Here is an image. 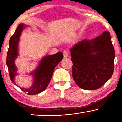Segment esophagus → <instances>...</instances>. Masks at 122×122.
Listing matches in <instances>:
<instances>
[{
    "label": "esophagus",
    "instance_id": "esophagus-1",
    "mask_svg": "<svg viewBox=\"0 0 122 122\" xmlns=\"http://www.w3.org/2000/svg\"><path fill=\"white\" fill-rule=\"evenodd\" d=\"M63 56H64V58H67L68 56V53L67 51H63Z\"/></svg>",
    "mask_w": 122,
    "mask_h": 122
}]
</instances>
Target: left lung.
Returning a JSON list of instances; mask_svg holds the SVG:
<instances>
[{
    "label": "left lung",
    "mask_w": 122,
    "mask_h": 122,
    "mask_svg": "<svg viewBox=\"0 0 122 122\" xmlns=\"http://www.w3.org/2000/svg\"><path fill=\"white\" fill-rule=\"evenodd\" d=\"M72 76L79 88L95 90L102 86L114 71L115 52L109 31L71 48Z\"/></svg>",
    "instance_id": "1"
}]
</instances>
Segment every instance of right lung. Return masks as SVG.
Segmentation results:
<instances>
[{
    "instance_id": "1",
    "label": "right lung",
    "mask_w": 122,
    "mask_h": 122,
    "mask_svg": "<svg viewBox=\"0 0 122 122\" xmlns=\"http://www.w3.org/2000/svg\"><path fill=\"white\" fill-rule=\"evenodd\" d=\"M24 25L20 24L18 25L15 33L9 40V49L6 56L7 65L10 78L13 83H14V77L17 75L14 64L15 58L18 56V46L21 31ZM63 58V53L60 51L51 56H46L43 58L38 65V68L34 72L31 73L34 76V82L32 86L28 89L20 88L21 90L28 95H35L44 91L47 88L52 77L53 71L56 66Z\"/></svg>"
}]
</instances>
